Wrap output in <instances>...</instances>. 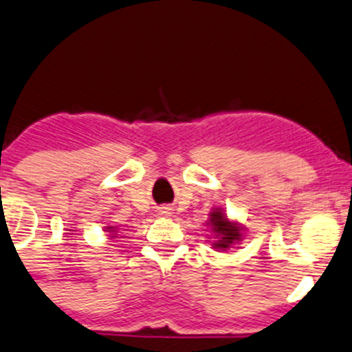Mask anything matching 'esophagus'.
Listing matches in <instances>:
<instances>
[{"mask_svg":"<svg viewBox=\"0 0 352 352\" xmlns=\"http://www.w3.org/2000/svg\"><path fill=\"white\" fill-rule=\"evenodd\" d=\"M160 214H162V217H169V214H171V208L168 206L160 208Z\"/></svg>","mask_w":352,"mask_h":352,"instance_id":"1","label":"esophagus"}]
</instances>
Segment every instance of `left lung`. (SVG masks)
<instances>
[{
	"label": "left lung",
	"instance_id": "left-lung-1",
	"mask_svg": "<svg viewBox=\"0 0 352 352\" xmlns=\"http://www.w3.org/2000/svg\"><path fill=\"white\" fill-rule=\"evenodd\" d=\"M206 226L213 235L211 245L217 252H228L245 238V226L226 217V211L221 206L211 210Z\"/></svg>",
	"mask_w": 352,
	"mask_h": 352
}]
</instances>
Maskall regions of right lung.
I'll return each instance as SVG.
<instances>
[{
	"label": "right lung",
	"instance_id": "right-lung-1",
	"mask_svg": "<svg viewBox=\"0 0 352 352\" xmlns=\"http://www.w3.org/2000/svg\"><path fill=\"white\" fill-rule=\"evenodd\" d=\"M104 232L109 238H116L117 233H119V228H117V226H114V225H109V226H105Z\"/></svg>",
	"mask_w": 352,
	"mask_h": 352
}]
</instances>
